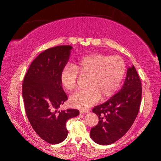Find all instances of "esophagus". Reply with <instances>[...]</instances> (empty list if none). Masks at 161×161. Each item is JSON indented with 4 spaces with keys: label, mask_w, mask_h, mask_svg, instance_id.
<instances>
[{
    "label": "esophagus",
    "mask_w": 161,
    "mask_h": 161,
    "mask_svg": "<svg viewBox=\"0 0 161 161\" xmlns=\"http://www.w3.org/2000/svg\"><path fill=\"white\" fill-rule=\"evenodd\" d=\"M89 110H80V114H86V113H89Z\"/></svg>",
    "instance_id": "esophagus-1"
}]
</instances>
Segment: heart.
<instances>
[{"label":"heart","mask_w":161,"mask_h":161,"mask_svg":"<svg viewBox=\"0 0 161 161\" xmlns=\"http://www.w3.org/2000/svg\"><path fill=\"white\" fill-rule=\"evenodd\" d=\"M126 70L122 57L93 54L83 57L72 66L67 65L61 72L60 80L67 92L78 87V76L86 77V89L81 90L69 99L72 107L87 110L101 98L111 97L120 86Z\"/></svg>","instance_id":"1"}]
</instances>
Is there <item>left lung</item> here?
Returning <instances> with one entry per match:
<instances>
[{"label":"left lung","mask_w":161,"mask_h":161,"mask_svg":"<svg viewBox=\"0 0 161 161\" xmlns=\"http://www.w3.org/2000/svg\"><path fill=\"white\" fill-rule=\"evenodd\" d=\"M142 94V82L133 65L127 69L120 91L92 109L97 115L99 122L90 131L92 139L101 145L111 144L120 139L129 130L138 115Z\"/></svg>","instance_id":"8db88e82"}]
</instances>
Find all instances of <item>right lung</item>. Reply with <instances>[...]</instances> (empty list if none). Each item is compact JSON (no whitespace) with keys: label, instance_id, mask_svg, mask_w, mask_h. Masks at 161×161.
I'll use <instances>...</instances> for the list:
<instances>
[{"label":"right lung","instance_id":"right-lung-1","mask_svg":"<svg viewBox=\"0 0 161 161\" xmlns=\"http://www.w3.org/2000/svg\"><path fill=\"white\" fill-rule=\"evenodd\" d=\"M72 48L60 45L41 53L31 64L23 83L24 105L30 124L42 139L51 144L67 138L66 123L79 114L77 109L58 111L67 100L60 75Z\"/></svg>","mask_w":161,"mask_h":161}]
</instances>
